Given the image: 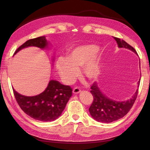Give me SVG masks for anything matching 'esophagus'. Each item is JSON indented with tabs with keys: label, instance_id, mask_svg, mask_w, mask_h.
<instances>
[{
	"label": "esophagus",
	"instance_id": "esophagus-1",
	"mask_svg": "<svg viewBox=\"0 0 150 150\" xmlns=\"http://www.w3.org/2000/svg\"><path fill=\"white\" fill-rule=\"evenodd\" d=\"M81 92V90L78 88H75L73 90V93L74 94H77V93H80Z\"/></svg>",
	"mask_w": 150,
	"mask_h": 150
}]
</instances>
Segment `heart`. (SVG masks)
Returning <instances> with one entry per match:
<instances>
[{
	"label": "heart",
	"mask_w": 150,
	"mask_h": 150,
	"mask_svg": "<svg viewBox=\"0 0 150 150\" xmlns=\"http://www.w3.org/2000/svg\"><path fill=\"white\" fill-rule=\"evenodd\" d=\"M98 47L95 44H87L73 49L68 58L60 57L57 60V69L64 82L70 83L79 75V68L83 67L82 73L90 80L97 79L100 73V59L94 56Z\"/></svg>",
	"instance_id": "obj_1"
}]
</instances>
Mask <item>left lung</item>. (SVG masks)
<instances>
[{"label":"left lung","mask_w":150,"mask_h":150,"mask_svg":"<svg viewBox=\"0 0 150 150\" xmlns=\"http://www.w3.org/2000/svg\"><path fill=\"white\" fill-rule=\"evenodd\" d=\"M113 38L117 41L119 47L129 49L137 54L136 50L126 41L121 40L119 38ZM139 84L140 81L138 82V86H139ZM91 89L90 92L93 97V100L89 108V111L93 119L98 122L105 123L113 122L126 115L135 102L139 91L137 90L135 94L130 99L122 102H117L105 96L99 90L96 82H94L91 85Z\"/></svg>","instance_id":"left-lung-1"}]
</instances>
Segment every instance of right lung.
Returning <instances> with one entry per match:
<instances>
[{"label":"right lung","instance_id":"1","mask_svg":"<svg viewBox=\"0 0 150 150\" xmlns=\"http://www.w3.org/2000/svg\"><path fill=\"white\" fill-rule=\"evenodd\" d=\"M47 46L45 37H39L27 40L18 47L14 54L28 46H36L43 49ZM13 91L15 99L22 110L33 119L44 122L57 119L64 110L67 103L72 95L71 87L53 80L49 82L46 89L42 93L36 96L22 95L13 88Z\"/></svg>","mask_w":150,"mask_h":150}]
</instances>
